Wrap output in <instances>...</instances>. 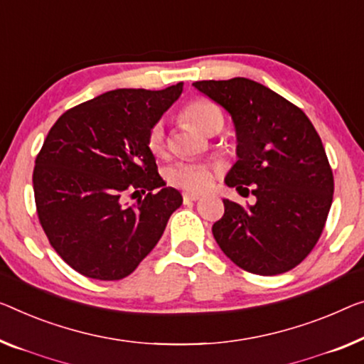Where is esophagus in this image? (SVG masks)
I'll use <instances>...</instances> for the list:
<instances>
[{
    "instance_id": "esophagus-1",
    "label": "esophagus",
    "mask_w": 364,
    "mask_h": 364,
    "mask_svg": "<svg viewBox=\"0 0 364 364\" xmlns=\"http://www.w3.org/2000/svg\"><path fill=\"white\" fill-rule=\"evenodd\" d=\"M200 194H194V193H183V200L184 203H194V200H199Z\"/></svg>"
}]
</instances>
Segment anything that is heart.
Wrapping results in <instances>:
<instances>
[{"label":"heart","mask_w":364,"mask_h":364,"mask_svg":"<svg viewBox=\"0 0 364 364\" xmlns=\"http://www.w3.org/2000/svg\"><path fill=\"white\" fill-rule=\"evenodd\" d=\"M183 117L205 134L213 132L215 129H222L224 126V114H222L220 107L209 100H196L189 102L183 109ZM147 145L154 155H165L166 132L164 122H156L150 129ZM214 176L215 170L213 166L208 164H198V161H178L166 170L168 183L194 193L205 191L213 184Z\"/></svg>","instance_id":"1"}]
</instances>
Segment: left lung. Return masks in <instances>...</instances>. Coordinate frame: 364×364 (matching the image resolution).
Instances as JSON below:
<instances>
[{
	"label": "left lung",
	"mask_w": 364,
	"mask_h": 364,
	"mask_svg": "<svg viewBox=\"0 0 364 364\" xmlns=\"http://www.w3.org/2000/svg\"><path fill=\"white\" fill-rule=\"evenodd\" d=\"M230 114L237 164L225 184L250 191L253 205L224 199L213 225L220 250L253 274L274 276L297 267L323 230L333 199V175L312 122L299 107L248 78L193 83Z\"/></svg>",
	"instance_id": "left-lung-1"
}]
</instances>
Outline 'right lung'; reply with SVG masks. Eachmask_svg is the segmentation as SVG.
I'll use <instances>...</instances> for the list:
<instances>
[{
	"instance_id": "add662e5",
	"label": "right lung",
	"mask_w": 364,
	"mask_h": 364,
	"mask_svg": "<svg viewBox=\"0 0 364 364\" xmlns=\"http://www.w3.org/2000/svg\"><path fill=\"white\" fill-rule=\"evenodd\" d=\"M181 91L183 83L107 91L63 112L48 130L32 175L37 215L53 250L86 278L129 276L181 205L147 145ZM127 193L139 196L134 206L123 204Z\"/></svg>"
}]
</instances>
